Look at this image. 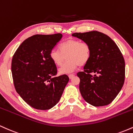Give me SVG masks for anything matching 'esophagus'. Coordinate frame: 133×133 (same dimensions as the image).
Listing matches in <instances>:
<instances>
[{
  "label": "esophagus",
  "instance_id": "esophagus-1",
  "mask_svg": "<svg viewBox=\"0 0 133 133\" xmlns=\"http://www.w3.org/2000/svg\"><path fill=\"white\" fill-rule=\"evenodd\" d=\"M68 76H69V79H72V77L74 76V74H69Z\"/></svg>",
  "mask_w": 133,
  "mask_h": 133
}]
</instances>
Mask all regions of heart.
Returning <instances> with one entry per match:
<instances>
[{"instance_id":"b5f03b06","label":"heart","mask_w":133,"mask_h":133,"mask_svg":"<svg viewBox=\"0 0 133 133\" xmlns=\"http://www.w3.org/2000/svg\"><path fill=\"white\" fill-rule=\"evenodd\" d=\"M59 50L53 49L49 56L55 65L60 66L65 60L67 61L59 69L60 74H69L79 66L86 65L91 56V47L87 42L76 39H69L59 45Z\"/></svg>"}]
</instances>
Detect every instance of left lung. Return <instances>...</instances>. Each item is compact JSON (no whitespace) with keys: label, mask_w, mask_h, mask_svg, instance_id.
I'll list each match as a JSON object with an SVG mask.
<instances>
[{"label":"left lung","mask_w":133,"mask_h":133,"mask_svg":"<svg viewBox=\"0 0 133 133\" xmlns=\"http://www.w3.org/2000/svg\"><path fill=\"white\" fill-rule=\"evenodd\" d=\"M72 36L91 47L89 62L84 71L77 74L82 97L94 106L109 104L124 82L125 62L119 49L109 36L98 31L74 33Z\"/></svg>","instance_id":"1"}]
</instances>
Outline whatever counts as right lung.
<instances>
[{"mask_svg":"<svg viewBox=\"0 0 133 133\" xmlns=\"http://www.w3.org/2000/svg\"><path fill=\"white\" fill-rule=\"evenodd\" d=\"M62 37L60 33L34 35L19 45L12 57L15 89L36 109L47 110L57 104L69 80L65 74L56 77L57 68L49 56Z\"/></svg>","mask_w":133,"mask_h":133,"instance_id":"right-lung-1","label":"right lung"}]
</instances>
